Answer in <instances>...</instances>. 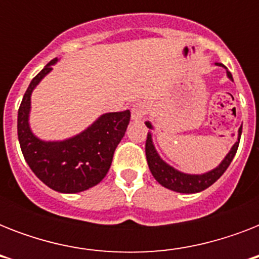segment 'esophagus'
I'll use <instances>...</instances> for the list:
<instances>
[{
    "label": "esophagus",
    "instance_id": "1",
    "mask_svg": "<svg viewBox=\"0 0 259 259\" xmlns=\"http://www.w3.org/2000/svg\"><path fill=\"white\" fill-rule=\"evenodd\" d=\"M148 111H149V105L146 102H137L132 109V118L134 121H140L145 117Z\"/></svg>",
    "mask_w": 259,
    "mask_h": 259
}]
</instances>
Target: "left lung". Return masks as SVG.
Masks as SVG:
<instances>
[{
  "label": "left lung",
  "instance_id": "1",
  "mask_svg": "<svg viewBox=\"0 0 259 259\" xmlns=\"http://www.w3.org/2000/svg\"><path fill=\"white\" fill-rule=\"evenodd\" d=\"M217 66L225 67L221 63H217ZM226 68V67H225ZM227 76L233 80V75L230 71H227ZM146 126L152 129V125L149 122H146ZM242 134V126L239 127V137L238 141L234 144L229 154L226 156L225 160L221 162V165L217 166L215 169L209 170V172L204 173V175H187V173H181L168 165L166 162H164L157 154L156 149H154L153 142H152V134L148 133L145 144V152H146V160H148V165L149 169L153 175L156 180L168 189L176 191V192L181 193H196L200 191H204L205 188H208L219 179V177L226 172V169L229 168V165L233 161L234 156L237 153L238 146H239V140H241Z\"/></svg>",
  "mask_w": 259,
  "mask_h": 259
}]
</instances>
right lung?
I'll use <instances>...</instances> for the list:
<instances>
[{
  "label": "right lung",
  "instance_id": "obj_1",
  "mask_svg": "<svg viewBox=\"0 0 259 259\" xmlns=\"http://www.w3.org/2000/svg\"><path fill=\"white\" fill-rule=\"evenodd\" d=\"M56 60L32 79L24 94L17 117L18 141L25 161L44 184L58 192L76 193L97 185L109 172L114 150L129 125L130 111L103 114L89 129L64 141L46 142L34 137L28 123L30 94Z\"/></svg>",
  "mask_w": 259,
  "mask_h": 259
}]
</instances>
